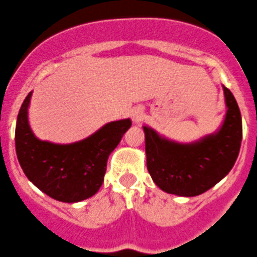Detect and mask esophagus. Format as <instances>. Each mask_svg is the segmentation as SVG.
<instances>
[{
	"label": "esophagus",
	"instance_id": "obj_1",
	"mask_svg": "<svg viewBox=\"0 0 257 257\" xmlns=\"http://www.w3.org/2000/svg\"><path fill=\"white\" fill-rule=\"evenodd\" d=\"M142 116H143V112L141 111L140 108H137V110H133V111H132V119H133L134 123L140 121V120L142 119Z\"/></svg>",
	"mask_w": 257,
	"mask_h": 257
}]
</instances>
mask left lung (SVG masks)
I'll use <instances>...</instances> for the list:
<instances>
[{"mask_svg": "<svg viewBox=\"0 0 257 257\" xmlns=\"http://www.w3.org/2000/svg\"><path fill=\"white\" fill-rule=\"evenodd\" d=\"M226 112L220 128L191 143H180L143 125L147 170L166 193L193 197L219 183L234 165L242 141V117L234 96L224 87Z\"/></svg>", "mask_w": 257, "mask_h": 257, "instance_id": "8db88e82", "label": "left lung"}]
</instances>
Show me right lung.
<instances>
[{
	"mask_svg": "<svg viewBox=\"0 0 257 257\" xmlns=\"http://www.w3.org/2000/svg\"><path fill=\"white\" fill-rule=\"evenodd\" d=\"M32 93L25 97L16 120L15 147L23 172L54 200L74 203L92 197L102 186L108 156L131 128L132 120L107 123L89 137L68 145L42 141L28 120Z\"/></svg>",
	"mask_w": 257,
	"mask_h": 257,
	"instance_id": "1",
	"label": "right lung"
}]
</instances>
